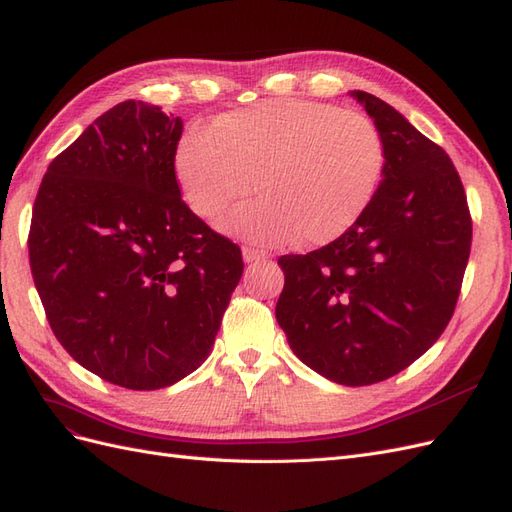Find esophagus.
<instances>
[{"label": "esophagus", "instance_id": "1", "mask_svg": "<svg viewBox=\"0 0 512 512\" xmlns=\"http://www.w3.org/2000/svg\"><path fill=\"white\" fill-rule=\"evenodd\" d=\"M269 254L262 252V250H256V247H243V260L250 265V262H260V260H267Z\"/></svg>", "mask_w": 512, "mask_h": 512}]
</instances>
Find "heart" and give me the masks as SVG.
<instances>
[{
	"mask_svg": "<svg viewBox=\"0 0 512 512\" xmlns=\"http://www.w3.org/2000/svg\"><path fill=\"white\" fill-rule=\"evenodd\" d=\"M384 170L376 123L327 102L273 98L190 130L175 151L188 207L213 220L247 192L222 228L232 237L282 245L301 237L327 245L350 230L374 198Z\"/></svg>",
	"mask_w": 512,
	"mask_h": 512,
	"instance_id": "b5f03b06",
	"label": "heart"
}]
</instances>
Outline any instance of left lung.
Returning <instances> with one entry per match:
<instances>
[{
  "label": "left lung",
  "mask_w": 512,
  "mask_h": 512,
  "mask_svg": "<svg viewBox=\"0 0 512 512\" xmlns=\"http://www.w3.org/2000/svg\"><path fill=\"white\" fill-rule=\"evenodd\" d=\"M384 143L382 183L342 237L277 258L275 318L292 352L337 384L399 374L451 322L470 258L472 215L448 153L393 106L354 91Z\"/></svg>",
  "instance_id": "obj_1"
}]
</instances>
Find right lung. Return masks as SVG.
<instances>
[{
    "label": "right lung",
    "mask_w": 512,
    "mask_h": 512,
    "mask_svg": "<svg viewBox=\"0 0 512 512\" xmlns=\"http://www.w3.org/2000/svg\"><path fill=\"white\" fill-rule=\"evenodd\" d=\"M181 132L158 106H113L46 168L29 226V265L59 344L132 391L200 367L243 273L241 247L183 203Z\"/></svg>",
    "instance_id": "right-lung-1"
}]
</instances>
